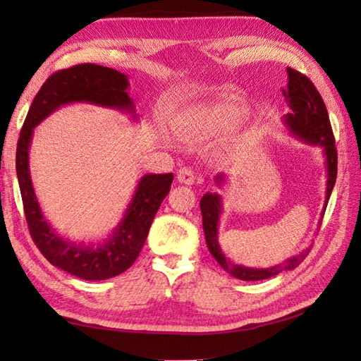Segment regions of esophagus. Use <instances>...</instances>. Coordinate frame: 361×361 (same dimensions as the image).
I'll return each instance as SVG.
<instances>
[{
    "instance_id": "34e87169",
    "label": "esophagus",
    "mask_w": 361,
    "mask_h": 361,
    "mask_svg": "<svg viewBox=\"0 0 361 361\" xmlns=\"http://www.w3.org/2000/svg\"><path fill=\"white\" fill-rule=\"evenodd\" d=\"M178 181L181 185H194L195 173L190 167H183L178 171Z\"/></svg>"
}]
</instances>
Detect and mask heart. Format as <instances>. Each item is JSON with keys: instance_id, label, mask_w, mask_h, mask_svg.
<instances>
[{"instance_id": "heart-1", "label": "heart", "mask_w": 361, "mask_h": 361, "mask_svg": "<svg viewBox=\"0 0 361 361\" xmlns=\"http://www.w3.org/2000/svg\"><path fill=\"white\" fill-rule=\"evenodd\" d=\"M248 118L247 109L237 104H214L188 113L176 124V132L188 141L208 140L234 132Z\"/></svg>"}]
</instances>
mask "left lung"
Here are the masks:
<instances>
[{
    "instance_id": "8db88e82",
    "label": "left lung",
    "mask_w": 361,
    "mask_h": 361,
    "mask_svg": "<svg viewBox=\"0 0 361 361\" xmlns=\"http://www.w3.org/2000/svg\"><path fill=\"white\" fill-rule=\"evenodd\" d=\"M287 74L288 83L287 88L282 90V94L286 97V102L288 104L291 111L283 116V122H286L290 133L296 136L298 140H301L310 145H318V147L323 149L326 158L327 183L324 209L321 212V220H323L327 202L329 198H331L332 189L335 186L336 164H338V161H336V149L331 121H329V114L323 97H321L318 90L310 82V79L305 78L304 74L298 73L296 70H291V68H287ZM214 181H216V185L219 188H221L226 183V175L217 173ZM221 208H224V206H221V197L217 192H206L202 197L200 209L206 245H208L211 255L220 264V267L224 268L226 273L234 276V278L240 281H262L273 278V276L282 271L295 270V268L305 259V256L309 255L310 250L305 248L304 251L299 252V255L288 257L283 260V262L270 268H250L231 262V260L224 255V251H221L217 240Z\"/></svg>"
}]
</instances>
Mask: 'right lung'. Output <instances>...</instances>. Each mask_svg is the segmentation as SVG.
Wrapping results in <instances>:
<instances>
[{"mask_svg": "<svg viewBox=\"0 0 361 361\" xmlns=\"http://www.w3.org/2000/svg\"><path fill=\"white\" fill-rule=\"evenodd\" d=\"M128 79L111 68L85 63L54 73L34 97L17 144V176L32 240L49 262L85 281H104L124 273L133 265L147 239L149 229L161 203L171 190L172 173L141 176L135 194L118 226L102 243L63 239L44 219L29 171V147L34 128L57 111L75 102L119 110L137 119L135 104L127 93Z\"/></svg>", "mask_w": 361, "mask_h": 361, "instance_id": "add662e5", "label": "right lung"}]
</instances>
